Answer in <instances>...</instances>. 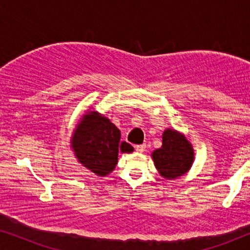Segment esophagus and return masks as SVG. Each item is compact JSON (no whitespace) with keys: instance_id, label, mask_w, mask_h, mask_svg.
<instances>
[{"instance_id":"obj_1","label":"esophagus","mask_w":250,"mask_h":250,"mask_svg":"<svg viewBox=\"0 0 250 250\" xmlns=\"http://www.w3.org/2000/svg\"><path fill=\"white\" fill-rule=\"evenodd\" d=\"M135 150L138 152H143L146 150V145H138V146H135Z\"/></svg>"}]
</instances>
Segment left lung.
<instances>
[{
  "label": "left lung",
  "instance_id": "left-lung-1",
  "mask_svg": "<svg viewBox=\"0 0 250 250\" xmlns=\"http://www.w3.org/2000/svg\"><path fill=\"white\" fill-rule=\"evenodd\" d=\"M152 158L160 175L173 180L190 169L193 162V150L182 134L166 129L163 134V146L152 152Z\"/></svg>",
  "mask_w": 250,
  "mask_h": 250
}]
</instances>
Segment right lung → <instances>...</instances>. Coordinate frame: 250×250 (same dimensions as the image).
I'll list each match as a JSON object with an SVG mask.
<instances>
[{
    "mask_svg": "<svg viewBox=\"0 0 250 250\" xmlns=\"http://www.w3.org/2000/svg\"><path fill=\"white\" fill-rule=\"evenodd\" d=\"M71 146L78 162L99 176L114 170L119 152L133 151L131 145L121 141V131L95 111L82 119L75 129Z\"/></svg>",
    "mask_w": 250,
    "mask_h": 250,
    "instance_id": "obj_1",
    "label": "right lung"
}]
</instances>
